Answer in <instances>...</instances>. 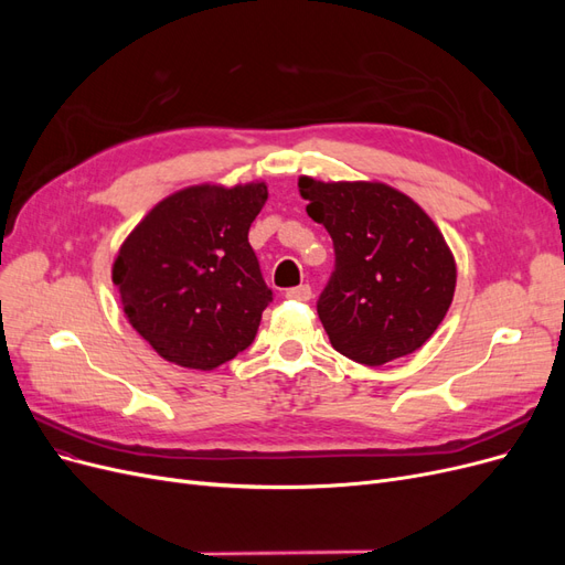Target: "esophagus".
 <instances>
[{"label": "esophagus", "instance_id": "esophagus-1", "mask_svg": "<svg viewBox=\"0 0 565 565\" xmlns=\"http://www.w3.org/2000/svg\"><path fill=\"white\" fill-rule=\"evenodd\" d=\"M285 297H287V299H295V301H309V299H311V287H309V285L292 287V289H287Z\"/></svg>", "mask_w": 565, "mask_h": 565}]
</instances>
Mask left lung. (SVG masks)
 I'll use <instances>...</instances> for the list:
<instances>
[{
    "label": "left lung",
    "instance_id": "1",
    "mask_svg": "<svg viewBox=\"0 0 565 565\" xmlns=\"http://www.w3.org/2000/svg\"><path fill=\"white\" fill-rule=\"evenodd\" d=\"M299 193L334 243V273L318 299L332 347L372 367L417 351L457 285L455 256L431 216L380 181L301 177Z\"/></svg>",
    "mask_w": 565,
    "mask_h": 565
}]
</instances>
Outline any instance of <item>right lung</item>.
<instances>
[{
    "label": "right lung",
    "instance_id": "obj_1",
    "mask_svg": "<svg viewBox=\"0 0 565 565\" xmlns=\"http://www.w3.org/2000/svg\"><path fill=\"white\" fill-rule=\"evenodd\" d=\"M266 200L264 181L188 185L160 200L119 247V303L164 361L207 372L254 341L273 292L247 233Z\"/></svg>",
    "mask_w": 565,
    "mask_h": 565
}]
</instances>
